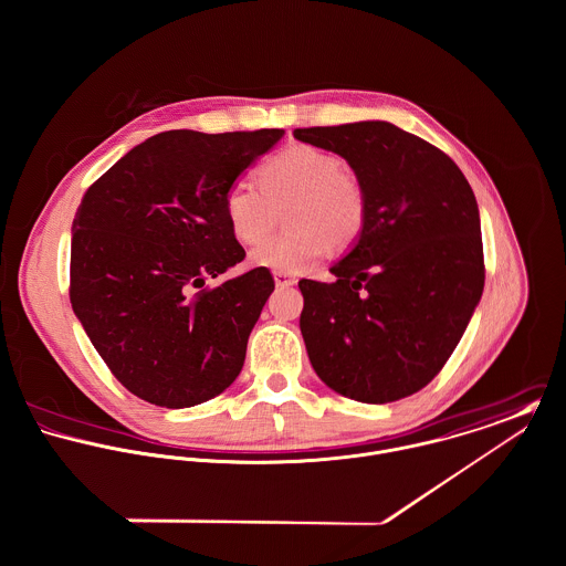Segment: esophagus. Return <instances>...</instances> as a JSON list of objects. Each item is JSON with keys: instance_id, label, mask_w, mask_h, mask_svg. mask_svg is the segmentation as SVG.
I'll return each instance as SVG.
<instances>
[{"instance_id": "34e87169", "label": "esophagus", "mask_w": 566, "mask_h": 566, "mask_svg": "<svg viewBox=\"0 0 566 566\" xmlns=\"http://www.w3.org/2000/svg\"><path fill=\"white\" fill-rule=\"evenodd\" d=\"M273 280H275V284L277 286H293L297 280H295V275H291V273H282V271H275L273 273Z\"/></svg>"}]
</instances>
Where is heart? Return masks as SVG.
Segmentation results:
<instances>
[{
	"label": "heart",
	"mask_w": 566,
	"mask_h": 566,
	"mask_svg": "<svg viewBox=\"0 0 566 566\" xmlns=\"http://www.w3.org/2000/svg\"><path fill=\"white\" fill-rule=\"evenodd\" d=\"M260 185L238 179L226 192V217L233 235L253 244L270 230L274 208L292 206L284 234L255 244L249 262L260 269L302 273L335 244L347 249L367 226V195L339 157L308 144H295L260 166Z\"/></svg>",
	"instance_id": "heart-1"
}]
</instances>
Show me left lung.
Wrapping results in <instances>:
<instances>
[{
	"instance_id": "8db88e82",
	"label": "left lung",
	"mask_w": 566,
	"mask_h": 566,
	"mask_svg": "<svg viewBox=\"0 0 566 566\" xmlns=\"http://www.w3.org/2000/svg\"><path fill=\"white\" fill-rule=\"evenodd\" d=\"M340 155L367 195V226L331 273L300 280L302 337L317 376L340 396L385 405L427 387L481 300L479 208L447 153L371 119L295 128Z\"/></svg>"
}]
</instances>
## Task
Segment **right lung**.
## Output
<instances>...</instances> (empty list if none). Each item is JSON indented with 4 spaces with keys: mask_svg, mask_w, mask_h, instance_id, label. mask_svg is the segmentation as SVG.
<instances>
[{
    "mask_svg": "<svg viewBox=\"0 0 566 566\" xmlns=\"http://www.w3.org/2000/svg\"><path fill=\"white\" fill-rule=\"evenodd\" d=\"M282 128L166 130L128 150L83 197L72 226L70 300L115 378L137 398L184 409L235 380L275 289L244 260L226 217L229 186Z\"/></svg>",
    "mask_w": 566,
    "mask_h": 566,
    "instance_id": "1",
    "label": "right lung"
}]
</instances>
